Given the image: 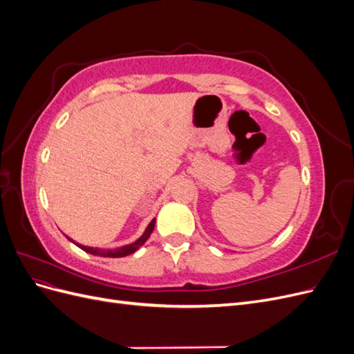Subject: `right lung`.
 <instances>
[{
	"instance_id": "add662e5",
	"label": "right lung",
	"mask_w": 354,
	"mask_h": 354,
	"mask_svg": "<svg viewBox=\"0 0 354 354\" xmlns=\"http://www.w3.org/2000/svg\"><path fill=\"white\" fill-rule=\"evenodd\" d=\"M155 218L149 223L147 229L145 230V233L142 234V238H138L136 242L130 243V245H125V246H121V248H116V250H100V248H90V246H84V245H80L77 243L81 250H84L85 252H90L93 255H100V257H112V259H118V257H125V255H130L133 254L134 251H137L140 246L147 241V238L151 236V233L153 232V227H155ZM72 241V239H69ZM73 242V241H72ZM75 243V242H73Z\"/></svg>"
}]
</instances>
